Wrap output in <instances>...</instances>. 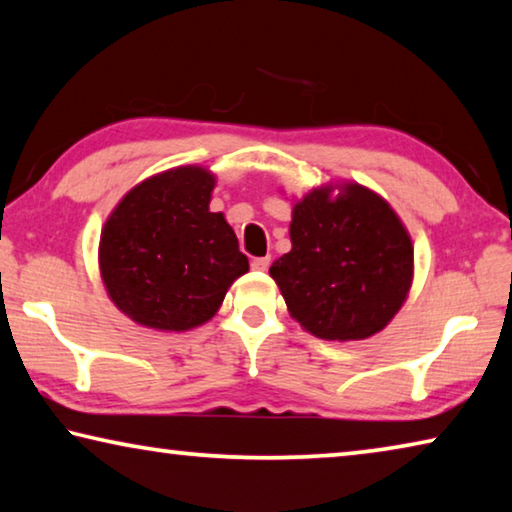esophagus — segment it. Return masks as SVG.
<instances>
[{
  "instance_id": "obj_1",
  "label": "esophagus",
  "mask_w": 512,
  "mask_h": 512,
  "mask_svg": "<svg viewBox=\"0 0 512 512\" xmlns=\"http://www.w3.org/2000/svg\"><path fill=\"white\" fill-rule=\"evenodd\" d=\"M268 264H271V257H255L250 266H253V271H266Z\"/></svg>"
}]
</instances>
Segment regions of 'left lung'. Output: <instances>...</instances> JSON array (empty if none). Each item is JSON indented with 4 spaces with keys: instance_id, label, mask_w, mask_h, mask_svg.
I'll list each match as a JSON object with an SVG mask.
<instances>
[{
    "instance_id": "1",
    "label": "left lung",
    "mask_w": 512,
    "mask_h": 512,
    "mask_svg": "<svg viewBox=\"0 0 512 512\" xmlns=\"http://www.w3.org/2000/svg\"><path fill=\"white\" fill-rule=\"evenodd\" d=\"M289 237L268 273L291 318L318 339H370L409 298L411 235L372 189L352 180L309 189L291 207Z\"/></svg>"
}]
</instances>
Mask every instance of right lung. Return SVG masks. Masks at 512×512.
Returning a JSON list of instances; mask_svg holds the SVG:
<instances>
[{
    "label": "right lung",
    "mask_w": 512,
    "mask_h": 512,
    "mask_svg": "<svg viewBox=\"0 0 512 512\" xmlns=\"http://www.w3.org/2000/svg\"><path fill=\"white\" fill-rule=\"evenodd\" d=\"M214 185L201 164L160 171L124 194L103 223L101 282L133 323L158 332L201 327L248 273L235 230L210 212Z\"/></svg>",
    "instance_id": "obj_1"
}]
</instances>
